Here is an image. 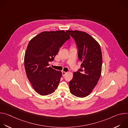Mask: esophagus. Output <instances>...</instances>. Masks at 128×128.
I'll return each instance as SVG.
<instances>
[{"label":"esophagus","instance_id":"obj_1","mask_svg":"<svg viewBox=\"0 0 128 128\" xmlns=\"http://www.w3.org/2000/svg\"><path fill=\"white\" fill-rule=\"evenodd\" d=\"M62 74L63 76H64L66 75V74H67V72H65V71H63V72H62Z\"/></svg>","mask_w":128,"mask_h":128}]
</instances>
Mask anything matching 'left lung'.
Instances as JSON below:
<instances>
[{"instance_id": "obj_1", "label": "left lung", "mask_w": 128, "mask_h": 128, "mask_svg": "<svg viewBox=\"0 0 128 128\" xmlns=\"http://www.w3.org/2000/svg\"><path fill=\"white\" fill-rule=\"evenodd\" d=\"M74 38L78 48V58L81 61L80 69L74 72L69 82L70 93L84 98L92 92L101 74L102 56L98 42L86 32L78 30L67 31Z\"/></svg>"}]
</instances>
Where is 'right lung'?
Wrapping results in <instances>:
<instances>
[{
	"mask_svg": "<svg viewBox=\"0 0 128 128\" xmlns=\"http://www.w3.org/2000/svg\"><path fill=\"white\" fill-rule=\"evenodd\" d=\"M70 38L64 30L44 31L29 42L24 58L27 76L33 88L40 95L54 93L62 77V72L49 66L59 48Z\"/></svg>",
	"mask_w": 128,
	"mask_h": 128,
	"instance_id": "1",
	"label": "right lung"
}]
</instances>
